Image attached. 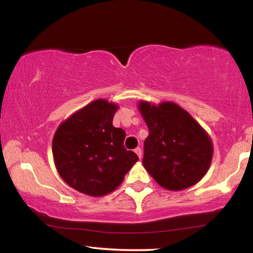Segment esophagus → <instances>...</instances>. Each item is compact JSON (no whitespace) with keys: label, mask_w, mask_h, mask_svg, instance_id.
<instances>
[{"label":"esophagus","mask_w":253,"mask_h":253,"mask_svg":"<svg viewBox=\"0 0 253 253\" xmlns=\"http://www.w3.org/2000/svg\"><path fill=\"white\" fill-rule=\"evenodd\" d=\"M134 152H136V154L138 155V158L141 159V157H143V152H141V148L140 147H137L136 150H134Z\"/></svg>","instance_id":"34e87169"}]
</instances>
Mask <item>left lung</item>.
Masks as SVG:
<instances>
[{
    "mask_svg": "<svg viewBox=\"0 0 253 253\" xmlns=\"http://www.w3.org/2000/svg\"><path fill=\"white\" fill-rule=\"evenodd\" d=\"M138 110L148 127L143 165L155 182L170 191L195 185L209 171L213 143L207 131L172 101L139 100Z\"/></svg>",
    "mask_w": 253,
    "mask_h": 253,
    "instance_id": "obj_1",
    "label": "left lung"
}]
</instances>
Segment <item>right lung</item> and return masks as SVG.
Wrapping results in <instances>:
<instances>
[{
  "label": "right lung",
  "mask_w": 253,
  "mask_h": 253,
  "mask_svg": "<svg viewBox=\"0 0 253 253\" xmlns=\"http://www.w3.org/2000/svg\"><path fill=\"white\" fill-rule=\"evenodd\" d=\"M119 105L106 99L89 102L64 120L53 138V158L61 178L91 197L113 192L138 161L126 151V131L113 126Z\"/></svg>",
  "instance_id": "add662e5"
}]
</instances>
